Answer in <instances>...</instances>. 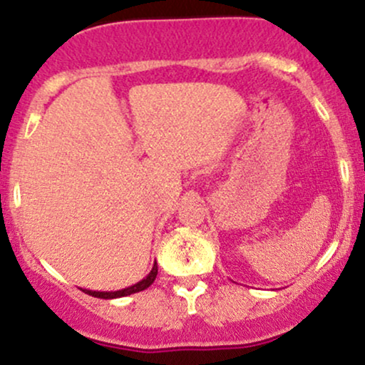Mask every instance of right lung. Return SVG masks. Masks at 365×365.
I'll return each mask as SVG.
<instances>
[{
    "mask_svg": "<svg viewBox=\"0 0 365 365\" xmlns=\"http://www.w3.org/2000/svg\"><path fill=\"white\" fill-rule=\"evenodd\" d=\"M156 274H158V264L154 262L153 271H150L148 278H144V279H142V282H139L137 284H133V287L125 288V290H118V292H91V290H83V292H86L87 295L98 297V299H118V297L132 295V293L142 292V290H145V288H149L150 284L154 283V279H156Z\"/></svg>",
    "mask_w": 365,
    "mask_h": 365,
    "instance_id": "right-lung-1",
    "label": "right lung"
}]
</instances>
